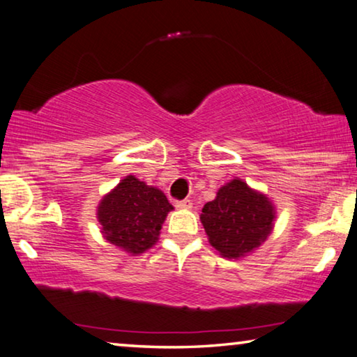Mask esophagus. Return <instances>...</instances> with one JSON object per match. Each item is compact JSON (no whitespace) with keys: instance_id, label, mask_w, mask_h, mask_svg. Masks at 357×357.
<instances>
[{"instance_id":"obj_1","label":"esophagus","mask_w":357,"mask_h":357,"mask_svg":"<svg viewBox=\"0 0 357 357\" xmlns=\"http://www.w3.org/2000/svg\"><path fill=\"white\" fill-rule=\"evenodd\" d=\"M174 204H176V208H179V209H190L192 208L190 200H181V202H176Z\"/></svg>"}]
</instances>
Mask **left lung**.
<instances>
[{
    "instance_id": "obj_1",
    "label": "left lung",
    "mask_w": 357,
    "mask_h": 357,
    "mask_svg": "<svg viewBox=\"0 0 357 357\" xmlns=\"http://www.w3.org/2000/svg\"><path fill=\"white\" fill-rule=\"evenodd\" d=\"M275 208L264 193L243 179L222 185L204 204L200 220L209 243L225 258H243L261 245L274 227Z\"/></svg>"
}]
</instances>
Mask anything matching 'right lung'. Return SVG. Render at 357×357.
Here are the masks:
<instances>
[{
  "instance_id": "add662e5",
  "label": "right lung",
  "mask_w": 357,
  "mask_h": 357,
  "mask_svg": "<svg viewBox=\"0 0 357 357\" xmlns=\"http://www.w3.org/2000/svg\"><path fill=\"white\" fill-rule=\"evenodd\" d=\"M172 209L164 192L129 174L102 198L98 220L108 243L130 255H140L157 243Z\"/></svg>"
}]
</instances>
